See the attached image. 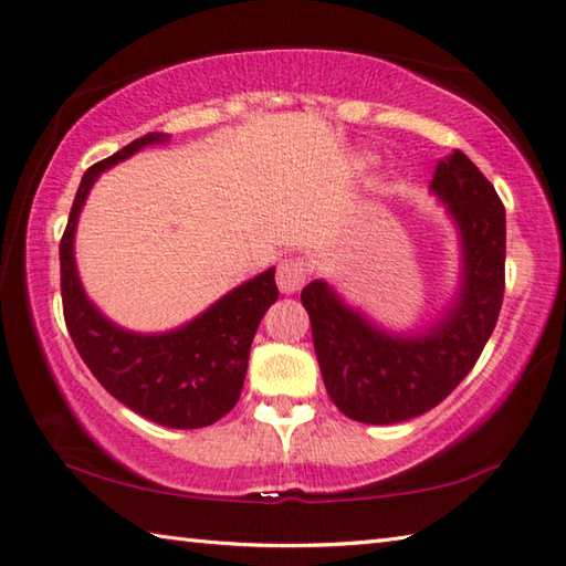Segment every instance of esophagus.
<instances>
[{"label":"esophagus","instance_id":"obj_1","mask_svg":"<svg viewBox=\"0 0 566 566\" xmlns=\"http://www.w3.org/2000/svg\"><path fill=\"white\" fill-rule=\"evenodd\" d=\"M310 276V270H306L304 260H282L280 266H276V284H280L282 294H294L296 290H302V284Z\"/></svg>","mask_w":566,"mask_h":566}]
</instances>
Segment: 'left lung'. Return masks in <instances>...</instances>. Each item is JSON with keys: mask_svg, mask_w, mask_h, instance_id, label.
<instances>
[{"mask_svg": "<svg viewBox=\"0 0 566 566\" xmlns=\"http://www.w3.org/2000/svg\"><path fill=\"white\" fill-rule=\"evenodd\" d=\"M432 191L462 239L457 302L424 334H389L344 304L322 280L302 290L324 387L342 415L395 424L437 407L482 354L504 300L506 214L500 195L464 151L439 161Z\"/></svg>", "mask_w": 566, "mask_h": 566, "instance_id": "obj_1", "label": "left lung"}]
</instances>
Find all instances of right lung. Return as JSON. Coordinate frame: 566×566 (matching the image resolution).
<instances>
[{
	"label": "right lung",
	"instance_id": "obj_1",
	"mask_svg": "<svg viewBox=\"0 0 566 566\" xmlns=\"http://www.w3.org/2000/svg\"><path fill=\"white\" fill-rule=\"evenodd\" d=\"M157 142H167V134H145L84 171L60 242L64 322L80 357L114 399L161 427L199 429L237 405L256 327L280 290L274 270H266L165 334L122 329L87 300L74 264V229L84 199L104 169Z\"/></svg>",
	"mask_w": 566,
	"mask_h": 566
}]
</instances>
